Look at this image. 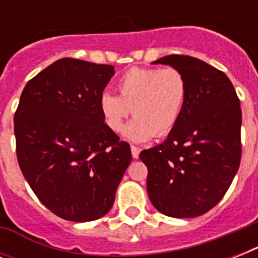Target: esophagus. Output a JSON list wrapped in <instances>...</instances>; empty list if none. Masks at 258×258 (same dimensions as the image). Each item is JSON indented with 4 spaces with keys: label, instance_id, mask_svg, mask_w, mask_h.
<instances>
[{
    "label": "esophagus",
    "instance_id": "1",
    "mask_svg": "<svg viewBox=\"0 0 258 258\" xmlns=\"http://www.w3.org/2000/svg\"><path fill=\"white\" fill-rule=\"evenodd\" d=\"M131 153H133V157L137 159V158H139V153H141V150L138 149L137 146H131Z\"/></svg>",
    "mask_w": 258,
    "mask_h": 258
}]
</instances>
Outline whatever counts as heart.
Segmentation results:
<instances>
[{
  "instance_id": "1",
  "label": "heart",
  "mask_w": 258,
  "mask_h": 258,
  "mask_svg": "<svg viewBox=\"0 0 258 258\" xmlns=\"http://www.w3.org/2000/svg\"><path fill=\"white\" fill-rule=\"evenodd\" d=\"M117 96L104 93L100 111L105 124L120 133L131 113L135 119L125 130L133 142L166 137L175 128L183 112L187 84L175 68H131L116 82Z\"/></svg>"
}]
</instances>
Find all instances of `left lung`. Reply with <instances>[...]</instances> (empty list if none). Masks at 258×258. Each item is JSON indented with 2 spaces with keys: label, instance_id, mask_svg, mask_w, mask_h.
Returning a JSON list of instances; mask_svg holds the SVG:
<instances>
[{
  "label": "left lung",
  "instance_id": "left-lung-1",
  "mask_svg": "<svg viewBox=\"0 0 258 258\" xmlns=\"http://www.w3.org/2000/svg\"><path fill=\"white\" fill-rule=\"evenodd\" d=\"M154 64L180 71L187 96L167 139L139 154L149 170V198L165 216H202L222 200L240 167V99L228 76L200 58L170 54Z\"/></svg>",
  "mask_w": 258,
  "mask_h": 258
}]
</instances>
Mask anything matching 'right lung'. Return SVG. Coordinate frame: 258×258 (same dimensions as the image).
Here are the masks:
<instances>
[{
    "instance_id": "right-lung-1",
    "label": "right lung",
    "mask_w": 258,
    "mask_h": 258,
    "mask_svg": "<svg viewBox=\"0 0 258 258\" xmlns=\"http://www.w3.org/2000/svg\"><path fill=\"white\" fill-rule=\"evenodd\" d=\"M113 75L112 66L60 58L30 79L14 113L20 169L41 204L67 221L105 216L133 159L100 111Z\"/></svg>"
}]
</instances>
